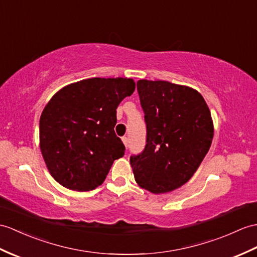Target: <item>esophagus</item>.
<instances>
[{"mask_svg":"<svg viewBox=\"0 0 257 257\" xmlns=\"http://www.w3.org/2000/svg\"><path fill=\"white\" fill-rule=\"evenodd\" d=\"M122 142H123V145H124V147H126V148H128V145H129V140H128V138H127V137H122Z\"/></svg>","mask_w":257,"mask_h":257,"instance_id":"34e87169","label":"esophagus"}]
</instances>
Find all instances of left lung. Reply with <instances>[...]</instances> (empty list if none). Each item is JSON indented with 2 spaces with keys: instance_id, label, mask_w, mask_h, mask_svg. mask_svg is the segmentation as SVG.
<instances>
[{
  "instance_id": "8db88e82",
  "label": "left lung",
  "mask_w": 257,
  "mask_h": 257,
  "mask_svg": "<svg viewBox=\"0 0 257 257\" xmlns=\"http://www.w3.org/2000/svg\"><path fill=\"white\" fill-rule=\"evenodd\" d=\"M147 127L146 146L130 157L135 180L154 194L181 187L209 151L213 124L195 89L168 81L137 83Z\"/></svg>"
}]
</instances>
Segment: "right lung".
Wrapping results in <instances>:
<instances>
[{
	"label": "right lung",
	"instance_id": "right-lung-1",
	"mask_svg": "<svg viewBox=\"0 0 257 257\" xmlns=\"http://www.w3.org/2000/svg\"><path fill=\"white\" fill-rule=\"evenodd\" d=\"M134 91L131 79L93 77L63 87L50 99L40 116V149L59 184L88 192L105 181L126 150L115 134L116 109Z\"/></svg>",
	"mask_w": 257,
	"mask_h": 257
}]
</instances>
